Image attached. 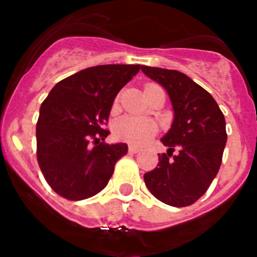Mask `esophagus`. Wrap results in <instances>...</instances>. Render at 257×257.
Returning a JSON list of instances; mask_svg holds the SVG:
<instances>
[{
    "label": "esophagus",
    "instance_id": "1",
    "mask_svg": "<svg viewBox=\"0 0 257 257\" xmlns=\"http://www.w3.org/2000/svg\"><path fill=\"white\" fill-rule=\"evenodd\" d=\"M139 151H140V149L138 148V147H135V145H130V147H128V152H130V153H133V154L138 153Z\"/></svg>",
    "mask_w": 257,
    "mask_h": 257
}]
</instances>
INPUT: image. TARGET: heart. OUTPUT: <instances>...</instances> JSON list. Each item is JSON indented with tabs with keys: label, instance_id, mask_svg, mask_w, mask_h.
I'll return each mask as SVG.
<instances>
[{
	"label": "heart",
	"instance_id": "obj_1",
	"mask_svg": "<svg viewBox=\"0 0 257 257\" xmlns=\"http://www.w3.org/2000/svg\"><path fill=\"white\" fill-rule=\"evenodd\" d=\"M157 85H148L145 88L153 87ZM114 134L119 139L131 144H144L156 134V124L153 122L139 117L119 118L114 124Z\"/></svg>",
	"mask_w": 257,
	"mask_h": 257
}]
</instances>
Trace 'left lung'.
I'll return each instance as SVG.
<instances>
[{
	"instance_id": "left-lung-1",
	"label": "left lung",
	"mask_w": 257,
	"mask_h": 257,
	"mask_svg": "<svg viewBox=\"0 0 257 257\" xmlns=\"http://www.w3.org/2000/svg\"><path fill=\"white\" fill-rule=\"evenodd\" d=\"M160 83L174 110L170 130L161 142L167 153L144 174L149 192L166 205L185 207L201 198L217 175L226 144L225 118L210 92L179 70L142 65ZM175 148L179 149L172 156Z\"/></svg>"
}]
</instances>
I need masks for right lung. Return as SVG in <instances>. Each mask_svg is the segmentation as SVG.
<instances>
[{
  "label": "right lung",
  "instance_id": "1",
  "mask_svg": "<svg viewBox=\"0 0 257 257\" xmlns=\"http://www.w3.org/2000/svg\"><path fill=\"white\" fill-rule=\"evenodd\" d=\"M139 64L90 67L61 79L41 104L36 128L37 160L50 187L70 201L90 198L106 187L127 144L100 143L109 131L113 101ZM94 140L92 147L89 142Z\"/></svg>",
  "mask_w": 257,
  "mask_h": 257
}]
</instances>
